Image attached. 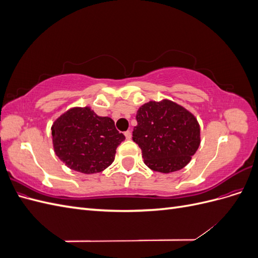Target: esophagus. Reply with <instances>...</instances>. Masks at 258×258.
<instances>
[{"instance_id":"esophagus-1","label":"esophagus","mask_w":258,"mask_h":258,"mask_svg":"<svg viewBox=\"0 0 258 258\" xmlns=\"http://www.w3.org/2000/svg\"><path fill=\"white\" fill-rule=\"evenodd\" d=\"M124 137H126L127 140H130V139H131V132H130L129 130L124 132Z\"/></svg>"}]
</instances>
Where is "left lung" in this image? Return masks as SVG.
<instances>
[{"label":"left lung","instance_id":"obj_1","mask_svg":"<svg viewBox=\"0 0 258 258\" xmlns=\"http://www.w3.org/2000/svg\"><path fill=\"white\" fill-rule=\"evenodd\" d=\"M132 140L145 165L157 172L183 169L200 145V126L189 111L170 100L150 101L137 112Z\"/></svg>","mask_w":258,"mask_h":258}]
</instances>
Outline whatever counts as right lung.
<instances>
[{"label": "right lung", "instance_id": "right-lung-1", "mask_svg": "<svg viewBox=\"0 0 258 258\" xmlns=\"http://www.w3.org/2000/svg\"><path fill=\"white\" fill-rule=\"evenodd\" d=\"M54 153L70 169L85 174L98 173L112 165L116 148L124 136L110 117H101L90 107H73L51 126Z\"/></svg>", "mask_w": 258, "mask_h": 258}]
</instances>
